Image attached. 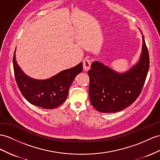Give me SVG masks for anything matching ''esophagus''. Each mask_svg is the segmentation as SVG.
I'll use <instances>...</instances> for the list:
<instances>
[{
	"instance_id": "34e87169",
	"label": "esophagus",
	"mask_w": 160,
	"mask_h": 160,
	"mask_svg": "<svg viewBox=\"0 0 160 160\" xmlns=\"http://www.w3.org/2000/svg\"><path fill=\"white\" fill-rule=\"evenodd\" d=\"M83 66L85 71H88L91 67V60L88 58H85L83 62Z\"/></svg>"
}]
</instances>
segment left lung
I'll return each mask as SVG.
<instances>
[{
  "label": "left lung",
  "mask_w": 160,
  "mask_h": 160,
  "mask_svg": "<svg viewBox=\"0 0 160 160\" xmlns=\"http://www.w3.org/2000/svg\"><path fill=\"white\" fill-rule=\"evenodd\" d=\"M149 68V52L143 36L139 61L128 71L118 72L100 62H93L88 72L92 106L101 112H116L129 107L141 93Z\"/></svg>",
  "instance_id": "obj_1"
}]
</instances>
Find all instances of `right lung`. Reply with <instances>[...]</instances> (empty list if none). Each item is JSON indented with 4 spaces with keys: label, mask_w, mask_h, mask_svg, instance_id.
<instances>
[{
    "label": "right lung",
    "mask_w": 160,
    "mask_h": 160,
    "mask_svg": "<svg viewBox=\"0 0 160 160\" xmlns=\"http://www.w3.org/2000/svg\"><path fill=\"white\" fill-rule=\"evenodd\" d=\"M13 64L15 80L22 95L30 103L45 109H53L64 103L74 79L83 71L81 62L49 79L38 80L27 76L22 71L15 60V51Z\"/></svg>",
    "instance_id": "obj_1"
}]
</instances>
